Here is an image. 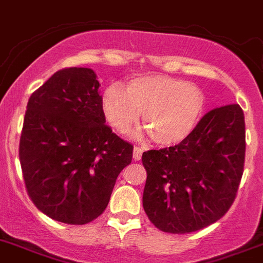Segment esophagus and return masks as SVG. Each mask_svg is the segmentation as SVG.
<instances>
[{
	"mask_svg": "<svg viewBox=\"0 0 263 263\" xmlns=\"http://www.w3.org/2000/svg\"><path fill=\"white\" fill-rule=\"evenodd\" d=\"M141 155H143V148H140V146H135L134 148V158L135 160H140L141 158Z\"/></svg>",
	"mask_w": 263,
	"mask_h": 263,
	"instance_id": "esophagus-1",
	"label": "esophagus"
}]
</instances>
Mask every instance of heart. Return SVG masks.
Wrapping results in <instances>:
<instances>
[{
  "label": "heart",
  "instance_id": "b5f03b06",
  "mask_svg": "<svg viewBox=\"0 0 263 263\" xmlns=\"http://www.w3.org/2000/svg\"><path fill=\"white\" fill-rule=\"evenodd\" d=\"M102 107L108 123L126 134L139 122L143 123L153 141L170 146L190 136L205 107L203 91L195 85L165 74L137 77L127 89L112 84L102 97Z\"/></svg>",
  "mask_w": 263,
  "mask_h": 263
}]
</instances>
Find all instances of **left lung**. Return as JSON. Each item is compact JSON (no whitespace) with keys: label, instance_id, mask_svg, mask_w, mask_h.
Wrapping results in <instances>:
<instances>
[{"label":"left lung","instance_id":"left-lung-1","mask_svg":"<svg viewBox=\"0 0 263 263\" xmlns=\"http://www.w3.org/2000/svg\"><path fill=\"white\" fill-rule=\"evenodd\" d=\"M146 182L143 207L153 226L190 233L227 214L245 161V120L238 105L211 110L174 146L143 153Z\"/></svg>","mask_w":263,"mask_h":263}]
</instances>
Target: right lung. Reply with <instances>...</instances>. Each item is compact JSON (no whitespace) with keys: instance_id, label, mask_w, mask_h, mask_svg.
I'll return each mask as SVG.
<instances>
[{"instance_id":"right-lung-1","label":"right lung","mask_w":263,"mask_h":263,"mask_svg":"<svg viewBox=\"0 0 263 263\" xmlns=\"http://www.w3.org/2000/svg\"><path fill=\"white\" fill-rule=\"evenodd\" d=\"M99 82L90 68H65L27 103L20 161L37 210L82 226L102 215L134 145L106 124Z\"/></svg>"}]
</instances>
